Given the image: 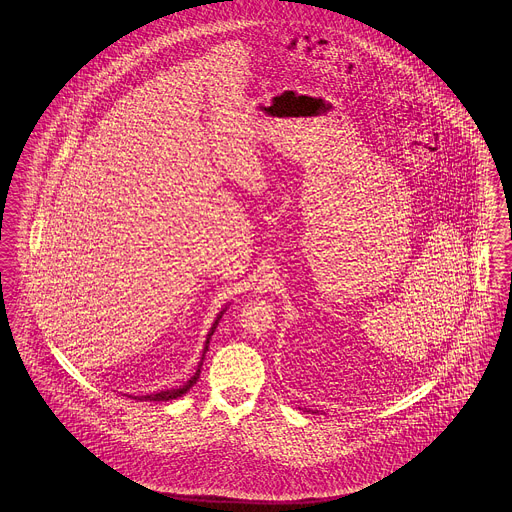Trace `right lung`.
<instances>
[{"instance_id":"right-lung-1","label":"right lung","mask_w":512,"mask_h":512,"mask_svg":"<svg viewBox=\"0 0 512 512\" xmlns=\"http://www.w3.org/2000/svg\"><path fill=\"white\" fill-rule=\"evenodd\" d=\"M224 311L226 309H222L219 313V317L215 320V324L211 326V330H209V334H207V341H205V347H203V355H201V361H199V365H197V370H195L194 376L184 384V386H180V388H172V390L165 391H157V393H149V395H142V397H134V399H140V401H171V399H176V397H182L186 391L190 390L192 386H194L195 382L199 380V374H201V365H203V359H205V353L209 351V340H211V336H213V332H215V328H217V324H219L220 318L224 315Z\"/></svg>"}]
</instances>
